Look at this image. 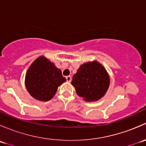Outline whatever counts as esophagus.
I'll use <instances>...</instances> for the list:
<instances>
[{"label":"esophagus","instance_id":"1","mask_svg":"<svg viewBox=\"0 0 146 146\" xmlns=\"http://www.w3.org/2000/svg\"><path fill=\"white\" fill-rule=\"evenodd\" d=\"M71 80H72V78H71V76H66V80H67V82H70V81H71Z\"/></svg>","mask_w":146,"mask_h":146}]
</instances>
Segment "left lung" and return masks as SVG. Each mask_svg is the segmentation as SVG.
Instances as JSON below:
<instances>
[{
	"label": "left lung",
	"mask_w": 146,
	"mask_h": 146,
	"mask_svg": "<svg viewBox=\"0 0 146 146\" xmlns=\"http://www.w3.org/2000/svg\"><path fill=\"white\" fill-rule=\"evenodd\" d=\"M110 79L106 69L98 61L81 65L74 74L71 84L78 95L87 102L101 99L108 90Z\"/></svg>",
	"instance_id": "8db88e82"
}]
</instances>
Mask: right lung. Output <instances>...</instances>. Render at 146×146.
Here are the masks:
<instances>
[{"label":"right lung","mask_w":146,"mask_h":146,"mask_svg":"<svg viewBox=\"0 0 146 146\" xmlns=\"http://www.w3.org/2000/svg\"><path fill=\"white\" fill-rule=\"evenodd\" d=\"M66 81L60 69L44 56L36 58L28 68L25 86L35 99L46 102L54 97L58 87Z\"/></svg>","instance_id":"1"}]
</instances>
